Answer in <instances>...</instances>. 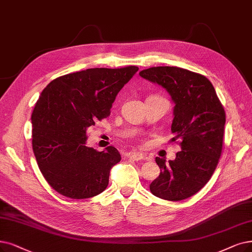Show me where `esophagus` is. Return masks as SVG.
Here are the masks:
<instances>
[{"label":"esophagus","instance_id":"esophagus-1","mask_svg":"<svg viewBox=\"0 0 252 252\" xmlns=\"http://www.w3.org/2000/svg\"><path fill=\"white\" fill-rule=\"evenodd\" d=\"M125 157L138 161V160H143L145 158V155L143 153H139V152H133V153H126Z\"/></svg>","mask_w":252,"mask_h":252}]
</instances>
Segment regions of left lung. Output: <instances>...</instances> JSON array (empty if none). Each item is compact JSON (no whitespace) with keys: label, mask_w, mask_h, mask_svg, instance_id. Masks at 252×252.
I'll return each instance as SVG.
<instances>
[{"label":"left lung","mask_w":252,"mask_h":252,"mask_svg":"<svg viewBox=\"0 0 252 252\" xmlns=\"http://www.w3.org/2000/svg\"><path fill=\"white\" fill-rule=\"evenodd\" d=\"M139 75L166 90L172 98L173 142L181 151L175 160L156 157L160 175L150 184L155 196L182 200L195 194L212 177L222 151L225 113L215 89L204 75L180 67L145 69Z\"/></svg>","instance_id":"1"}]
</instances>
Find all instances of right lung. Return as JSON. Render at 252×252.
<instances>
[{
  "mask_svg": "<svg viewBox=\"0 0 252 252\" xmlns=\"http://www.w3.org/2000/svg\"><path fill=\"white\" fill-rule=\"evenodd\" d=\"M137 70H82L54 79L40 95L31 118L33 152L40 172L60 194L83 199L106 189L121 155L112 146L101 152L87 147V129L109 115Z\"/></svg>",
  "mask_w": 252,
  "mask_h": 252,
  "instance_id": "right-lung-1",
  "label": "right lung"
}]
</instances>
